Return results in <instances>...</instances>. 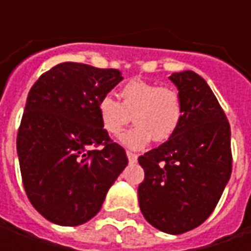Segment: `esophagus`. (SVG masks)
<instances>
[{
    "label": "esophagus",
    "mask_w": 251,
    "mask_h": 251,
    "mask_svg": "<svg viewBox=\"0 0 251 251\" xmlns=\"http://www.w3.org/2000/svg\"><path fill=\"white\" fill-rule=\"evenodd\" d=\"M127 158L130 162H135L137 158H138V155L137 153H134V152H131V151H127Z\"/></svg>",
    "instance_id": "34e87169"
}]
</instances>
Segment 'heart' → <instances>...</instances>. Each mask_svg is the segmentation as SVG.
I'll return each mask as SVG.
<instances>
[{"mask_svg": "<svg viewBox=\"0 0 251 251\" xmlns=\"http://www.w3.org/2000/svg\"><path fill=\"white\" fill-rule=\"evenodd\" d=\"M119 96L120 101L103 96L98 103V116L103 130L111 137H120L132 117L135 127L123 135L124 145L137 150L151 138L165 142L177 131L183 119V100L176 88L134 78L121 86Z\"/></svg>", "mask_w": 251, "mask_h": 251, "instance_id": "1", "label": "heart"}]
</instances>
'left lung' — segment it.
Listing matches in <instances>:
<instances>
[{
    "instance_id": "obj_1",
    "label": "left lung",
    "mask_w": 251,
    "mask_h": 251,
    "mask_svg": "<svg viewBox=\"0 0 251 251\" xmlns=\"http://www.w3.org/2000/svg\"><path fill=\"white\" fill-rule=\"evenodd\" d=\"M183 100L175 135L138 158L142 215L152 226L180 235L200 226L217 207L232 173L230 126L207 82L193 71L172 74Z\"/></svg>"
}]
</instances>
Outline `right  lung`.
<instances>
[{"label": "right lung", "instance_id": "right-lung-1", "mask_svg": "<svg viewBox=\"0 0 251 251\" xmlns=\"http://www.w3.org/2000/svg\"><path fill=\"white\" fill-rule=\"evenodd\" d=\"M121 79L119 70L61 63L29 92L16 137L21 175L29 201L53 224L92 219L128 163L98 116L99 100Z\"/></svg>", "mask_w": 251, "mask_h": 251}]
</instances>
